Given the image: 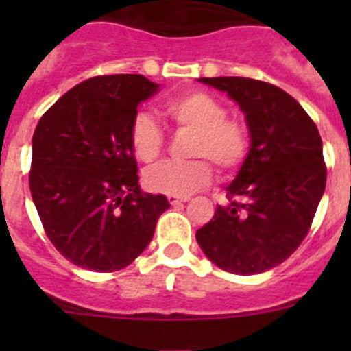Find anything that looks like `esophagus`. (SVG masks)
<instances>
[{
    "label": "esophagus",
    "instance_id": "34e87169",
    "mask_svg": "<svg viewBox=\"0 0 351 351\" xmlns=\"http://www.w3.org/2000/svg\"><path fill=\"white\" fill-rule=\"evenodd\" d=\"M167 200L170 202V206H179V204L188 202L190 198H188V197H178V195H169V197H167Z\"/></svg>",
    "mask_w": 351,
    "mask_h": 351
}]
</instances>
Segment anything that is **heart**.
Wrapping results in <instances>:
<instances>
[{"instance_id":"heart-1","label":"heart","mask_w":351,"mask_h":351,"mask_svg":"<svg viewBox=\"0 0 351 351\" xmlns=\"http://www.w3.org/2000/svg\"><path fill=\"white\" fill-rule=\"evenodd\" d=\"M163 114L181 130L193 132L190 142V156L204 158L188 163H160L144 176L151 191L184 197L198 188L209 184L213 167L230 172L237 169L247 154L250 137L243 123L226 117L225 105L204 91H190L172 96L163 104ZM130 142L133 153L144 163L156 160L163 151L165 137L153 116L138 110L132 121Z\"/></svg>"}]
</instances>
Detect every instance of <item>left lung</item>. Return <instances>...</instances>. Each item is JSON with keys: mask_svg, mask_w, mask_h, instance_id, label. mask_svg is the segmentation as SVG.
<instances>
[{"mask_svg": "<svg viewBox=\"0 0 351 351\" xmlns=\"http://www.w3.org/2000/svg\"><path fill=\"white\" fill-rule=\"evenodd\" d=\"M246 117L250 151L228 204L197 230L207 258L232 274H260L283 263L308 235L325 191L327 169L318 128L287 91L246 77H202Z\"/></svg>", "mask_w": 351, "mask_h": 351, "instance_id": "obj_1", "label": "left lung"}]
</instances>
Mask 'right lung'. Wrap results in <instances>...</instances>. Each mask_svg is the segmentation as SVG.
Here are the masks:
<instances>
[{
	"label": "right lung",
	"mask_w": 351,
	"mask_h": 351,
	"mask_svg": "<svg viewBox=\"0 0 351 351\" xmlns=\"http://www.w3.org/2000/svg\"><path fill=\"white\" fill-rule=\"evenodd\" d=\"M160 91L144 75H101L64 93L33 133L29 190L45 234L71 263L125 269L147 247L170 207L144 193L130 128L137 107Z\"/></svg>",
	"instance_id": "add662e5"
}]
</instances>
